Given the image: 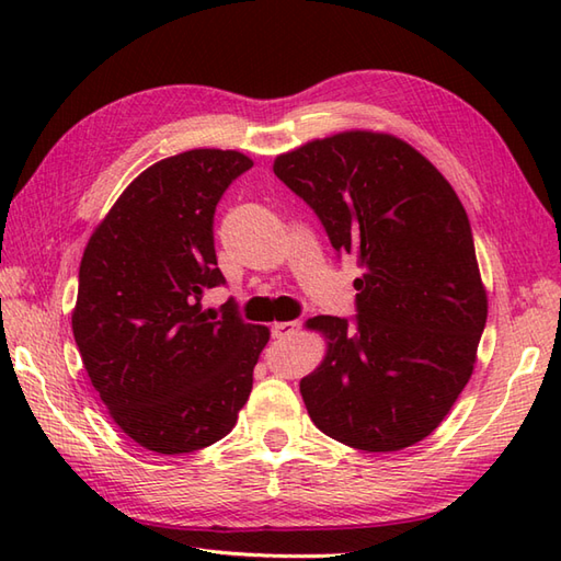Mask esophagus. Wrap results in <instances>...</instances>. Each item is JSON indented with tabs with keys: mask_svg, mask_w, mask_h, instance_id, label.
Returning <instances> with one entry per match:
<instances>
[{
	"mask_svg": "<svg viewBox=\"0 0 561 561\" xmlns=\"http://www.w3.org/2000/svg\"><path fill=\"white\" fill-rule=\"evenodd\" d=\"M301 330V320H287V323H274L272 325V335L274 337H291Z\"/></svg>",
	"mask_w": 561,
	"mask_h": 561,
	"instance_id": "esophagus-1",
	"label": "esophagus"
}]
</instances>
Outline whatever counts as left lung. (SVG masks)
<instances>
[{
  "label": "left lung",
  "mask_w": 561,
  "mask_h": 561,
  "mask_svg": "<svg viewBox=\"0 0 561 561\" xmlns=\"http://www.w3.org/2000/svg\"><path fill=\"white\" fill-rule=\"evenodd\" d=\"M272 169L362 267L356 318L306 323L330 340L323 364L301 378L308 414L344 446H414L468 386L486 323L456 190L408 141L368 129L308 141Z\"/></svg>",
  "instance_id": "1"
}]
</instances>
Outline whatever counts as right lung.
I'll use <instances>...</instances> for the list:
<instances>
[{"label": "right lung", "mask_w": 561, "mask_h": 561, "mask_svg": "<svg viewBox=\"0 0 561 561\" xmlns=\"http://www.w3.org/2000/svg\"><path fill=\"white\" fill-rule=\"evenodd\" d=\"M253 161L193 149L139 173L91 233L71 330L113 422L153 453H193L231 432L270 330L202 311L224 284L214 209Z\"/></svg>", "instance_id": "obj_1"}]
</instances>
